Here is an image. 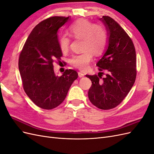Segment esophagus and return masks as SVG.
<instances>
[{
  "label": "esophagus",
  "mask_w": 154,
  "mask_h": 154,
  "mask_svg": "<svg viewBox=\"0 0 154 154\" xmlns=\"http://www.w3.org/2000/svg\"><path fill=\"white\" fill-rule=\"evenodd\" d=\"M78 76L80 78H82V77L84 76V74H83L81 72H78Z\"/></svg>",
  "instance_id": "1"
}]
</instances>
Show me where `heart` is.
<instances>
[{
    "instance_id": "heart-1",
    "label": "heart",
    "mask_w": 154,
    "mask_h": 154,
    "mask_svg": "<svg viewBox=\"0 0 154 154\" xmlns=\"http://www.w3.org/2000/svg\"><path fill=\"white\" fill-rule=\"evenodd\" d=\"M69 32L73 38L82 40L80 54L74 55L70 60L72 66L80 70H87L92 62L93 54L103 53L107 44V32L101 23H94L86 19L74 22L69 27ZM59 47L63 53H67L71 44L70 37L63 35L59 38Z\"/></svg>"
}]
</instances>
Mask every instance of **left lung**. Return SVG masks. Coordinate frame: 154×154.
Returning a JSON list of instances; mask_svg holds the SVG:
<instances>
[{"mask_svg": "<svg viewBox=\"0 0 154 154\" xmlns=\"http://www.w3.org/2000/svg\"><path fill=\"white\" fill-rule=\"evenodd\" d=\"M108 31L107 49L96 66L98 76L86 75L92 85L88 92L91 103L102 110L115 108L127 96L136 78V54L133 42L117 22L109 16L100 19Z\"/></svg>", "mask_w": 154, "mask_h": 154, "instance_id": "left-lung-1", "label": "left lung"}]
</instances>
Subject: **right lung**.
Returning <instances> with one entry per match:
<instances>
[{
	"label": "right lung",
	"instance_id": "obj_1",
	"mask_svg": "<svg viewBox=\"0 0 154 154\" xmlns=\"http://www.w3.org/2000/svg\"><path fill=\"white\" fill-rule=\"evenodd\" d=\"M69 17H51L32 30L21 51L18 69L23 88L31 101L40 108H56L66 99L78 72L66 69L61 76H56L53 63L60 60L58 30Z\"/></svg>",
	"mask_w": 154,
	"mask_h": 154
}]
</instances>
